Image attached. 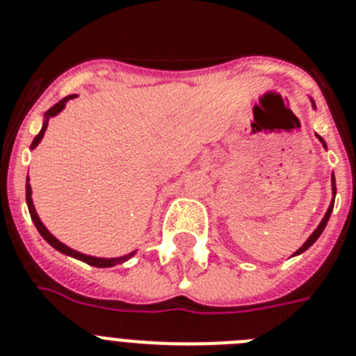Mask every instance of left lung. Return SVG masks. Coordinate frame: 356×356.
I'll use <instances>...</instances> for the list:
<instances>
[{
  "mask_svg": "<svg viewBox=\"0 0 356 356\" xmlns=\"http://www.w3.org/2000/svg\"><path fill=\"white\" fill-rule=\"evenodd\" d=\"M313 104H315V103H313ZM316 137H318V139H321L322 146H324V148H325V143H324V139H322V137H321V136H316ZM331 184H333V195H337L335 177H331ZM333 204H335V199H333V201H331L330 208H327V211H325V215H324V219H322V220H321V224H318V228H316V229H315V232H313V234H312V235H309V238H307V241H306V243H304V244H302V246L298 248V250H297V252H295V253H293V255H298V253H302V252H306L307 248L312 246V244H313V243H315L316 238L321 237V234H322V232H324V228H325V224H327V220H330V215H331V211H333Z\"/></svg>",
  "mask_w": 356,
  "mask_h": 356,
  "instance_id": "1",
  "label": "left lung"
}]
</instances>
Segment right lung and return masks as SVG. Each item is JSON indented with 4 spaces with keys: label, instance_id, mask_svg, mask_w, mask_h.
Listing matches in <instances>:
<instances>
[{
    "label": "right lung",
    "instance_id": "right-lung-1",
    "mask_svg": "<svg viewBox=\"0 0 356 356\" xmlns=\"http://www.w3.org/2000/svg\"><path fill=\"white\" fill-rule=\"evenodd\" d=\"M72 97H76V95H68V97L61 99V101H59V103L54 104L52 108L44 112V122H43V127H41V132L34 137V141H32L31 148H35V146L40 145V141H41V139H43V136H44V130H47V127H49V119L54 118V115H58V113L61 112L63 108H65V104H67V101L72 99ZM26 206H29L31 217H32V220H34L38 232H40V234H41V237H43L44 241H47V243L50 244V246L56 248L58 252L65 253V255L74 257V259H77V261H83V262H86V264L95 266V268H110V266L121 264V262L128 261V259H130V257H132V255H136V252H132V253H128V255H124V257H118V259H101V257H90V255H85V253H79V252H76V250H72V248H68L67 244H63L61 241H58V238H56L52 234H50L49 229L44 228V224L41 222V219H40V217H38V213H35L34 202H32V188H31V184H29V179H26Z\"/></svg>",
    "mask_w": 356,
    "mask_h": 356
}]
</instances>
